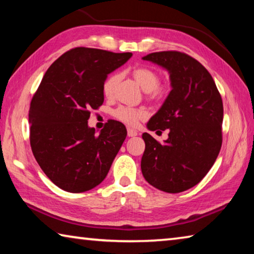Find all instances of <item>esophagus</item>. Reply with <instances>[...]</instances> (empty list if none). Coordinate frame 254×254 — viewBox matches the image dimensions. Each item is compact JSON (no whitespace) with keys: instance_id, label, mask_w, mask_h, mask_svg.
Returning a JSON list of instances; mask_svg holds the SVG:
<instances>
[{"instance_id":"esophagus-1","label":"esophagus","mask_w":254,"mask_h":254,"mask_svg":"<svg viewBox=\"0 0 254 254\" xmlns=\"http://www.w3.org/2000/svg\"><path fill=\"white\" fill-rule=\"evenodd\" d=\"M127 135L128 136H135V135H137V132L135 130H133V128L128 127L127 128Z\"/></svg>"}]
</instances>
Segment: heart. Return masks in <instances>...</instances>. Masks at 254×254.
<instances>
[{"label": "heart", "instance_id": "b5f03b06", "mask_svg": "<svg viewBox=\"0 0 254 254\" xmlns=\"http://www.w3.org/2000/svg\"><path fill=\"white\" fill-rule=\"evenodd\" d=\"M132 75L136 80V83L142 87L143 91L148 92L150 98L156 100L163 94V89L160 84V76L152 68L147 66H140L133 69ZM120 81V74L114 72L111 74L103 83V94L106 97H112L114 95L115 89ZM113 115L119 121L127 124V126H136L140 120L147 117V111L142 109H133L130 106H119L114 110Z\"/></svg>", "mask_w": 254, "mask_h": 254}]
</instances>
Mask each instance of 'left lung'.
Returning <instances> with one entry per match:
<instances>
[{
	"mask_svg": "<svg viewBox=\"0 0 254 254\" xmlns=\"http://www.w3.org/2000/svg\"><path fill=\"white\" fill-rule=\"evenodd\" d=\"M166 68L171 92L161 109L150 119L149 130H168L160 143L143 133L141 159L144 179L159 190L182 192L203 179L222 147L223 102L208 70L180 51H159L143 57Z\"/></svg>",
	"mask_w": 254,
	"mask_h": 254,
	"instance_id": "1",
	"label": "left lung"
}]
</instances>
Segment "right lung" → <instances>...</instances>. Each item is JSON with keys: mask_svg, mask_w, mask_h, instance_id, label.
I'll return each mask as SVG.
<instances>
[{"mask_svg": "<svg viewBox=\"0 0 254 254\" xmlns=\"http://www.w3.org/2000/svg\"><path fill=\"white\" fill-rule=\"evenodd\" d=\"M131 56L77 47L55 60L34 93L30 145L42 171L64 190L83 192L100 185L122 147L124 124L109 120L96 134L87 120L104 102L107 74Z\"/></svg>", "mask_w": 254, "mask_h": 254, "instance_id": "add662e5", "label": "right lung"}]
</instances>
